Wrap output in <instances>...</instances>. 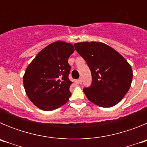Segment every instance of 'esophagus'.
<instances>
[{
    "label": "esophagus",
    "mask_w": 147,
    "mask_h": 147,
    "mask_svg": "<svg viewBox=\"0 0 147 147\" xmlns=\"http://www.w3.org/2000/svg\"><path fill=\"white\" fill-rule=\"evenodd\" d=\"M78 82H79V83H80V84H82V78H80V79H79V80H78Z\"/></svg>",
    "instance_id": "1"
}]
</instances>
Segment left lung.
<instances>
[{
    "mask_svg": "<svg viewBox=\"0 0 147 147\" xmlns=\"http://www.w3.org/2000/svg\"><path fill=\"white\" fill-rule=\"evenodd\" d=\"M74 47L91 71V85L83 89L88 100L102 107L117 105L131 86L133 74L130 65L103 42H77Z\"/></svg>",
    "mask_w": 147,
    "mask_h": 147,
    "instance_id": "left-lung-1",
    "label": "left lung"
}]
</instances>
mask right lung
Segmentation results:
<instances>
[{"label":"right lung","mask_w":147,"mask_h":147,"mask_svg":"<svg viewBox=\"0 0 147 147\" xmlns=\"http://www.w3.org/2000/svg\"><path fill=\"white\" fill-rule=\"evenodd\" d=\"M74 45L57 41L40 51L27 67L23 86L30 101L38 108L49 111L59 108L71 96L68 79V58Z\"/></svg>","instance_id":"obj_1"}]
</instances>
